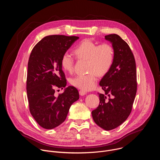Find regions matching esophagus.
<instances>
[{
    "label": "esophagus",
    "instance_id": "1",
    "mask_svg": "<svg viewBox=\"0 0 160 160\" xmlns=\"http://www.w3.org/2000/svg\"><path fill=\"white\" fill-rule=\"evenodd\" d=\"M79 94H80V96H84V95H85V94H87V92H85V91H84V90H80L79 91Z\"/></svg>",
    "mask_w": 160,
    "mask_h": 160
}]
</instances>
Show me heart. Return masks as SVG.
I'll list each match as a JSON object with an SVG mask.
<instances>
[{
    "label": "heart",
    "instance_id": "obj_1",
    "mask_svg": "<svg viewBox=\"0 0 160 160\" xmlns=\"http://www.w3.org/2000/svg\"><path fill=\"white\" fill-rule=\"evenodd\" d=\"M74 52L78 59L87 61V70L89 73L70 78V83L84 91L92 90L97 85L98 75L104 76L111 68L115 58L114 49L108 43L98 45L92 40L85 39L77 45ZM61 65L64 72H72L74 66L73 56L64 52L61 58Z\"/></svg>",
    "mask_w": 160,
    "mask_h": 160
}]
</instances>
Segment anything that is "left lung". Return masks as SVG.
<instances>
[{"mask_svg":"<svg viewBox=\"0 0 160 160\" xmlns=\"http://www.w3.org/2000/svg\"><path fill=\"white\" fill-rule=\"evenodd\" d=\"M105 39L112 43L115 58L109 72L100 81L104 93H98L99 104L92 115L98 126L111 130L130 115L138 83L135 61L128 43L117 34L106 35Z\"/></svg>","mask_w":160,"mask_h":160,"instance_id":"1","label":"left lung"}]
</instances>
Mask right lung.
<instances>
[{
  "mask_svg": "<svg viewBox=\"0 0 160 160\" xmlns=\"http://www.w3.org/2000/svg\"><path fill=\"white\" fill-rule=\"evenodd\" d=\"M76 36L49 35L33 48L28 62L27 92L29 109L37 123L52 129L66 118L72 104L79 99L78 90L69 86L58 97L55 88L66 85L61 65L62 55L78 39Z\"/></svg>",
  "mask_w": 160,
  "mask_h": 160,
  "instance_id": "obj_1",
  "label": "right lung"
}]
</instances>
